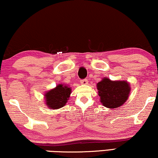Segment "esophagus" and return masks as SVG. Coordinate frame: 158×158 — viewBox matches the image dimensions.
<instances>
[{
	"instance_id": "1",
	"label": "esophagus",
	"mask_w": 158,
	"mask_h": 158,
	"mask_svg": "<svg viewBox=\"0 0 158 158\" xmlns=\"http://www.w3.org/2000/svg\"><path fill=\"white\" fill-rule=\"evenodd\" d=\"M88 83V81L87 79L81 80V83L82 84V85H87Z\"/></svg>"
}]
</instances>
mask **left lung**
I'll return each instance as SVG.
<instances>
[{
    "instance_id": "1",
    "label": "left lung",
    "mask_w": 158,
    "mask_h": 158,
    "mask_svg": "<svg viewBox=\"0 0 158 158\" xmlns=\"http://www.w3.org/2000/svg\"><path fill=\"white\" fill-rule=\"evenodd\" d=\"M101 103L105 107L116 109L128 99L130 93V85L127 81H116L104 77L97 83Z\"/></svg>"
}]
</instances>
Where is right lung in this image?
Wrapping results in <instances>:
<instances>
[{"instance_id": "right-lung-1", "label": "right lung", "mask_w": 158, "mask_h": 158, "mask_svg": "<svg viewBox=\"0 0 158 158\" xmlns=\"http://www.w3.org/2000/svg\"><path fill=\"white\" fill-rule=\"evenodd\" d=\"M71 88L59 84L44 94L46 104L49 109H57L63 107L70 98Z\"/></svg>"}]
</instances>
